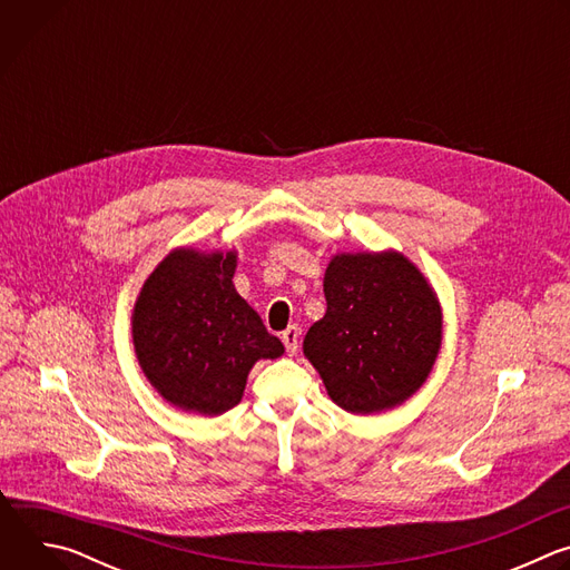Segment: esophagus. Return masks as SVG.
Segmentation results:
<instances>
[{
	"instance_id": "1",
	"label": "esophagus",
	"mask_w": 570,
	"mask_h": 570,
	"mask_svg": "<svg viewBox=\"0 0 570 570\" xmlns=\"http://www.w3.org/2000/svg\"><path fill=\"white\" fill-rule=\"evenodd\" d=\"M299 327L297 324H291V327L282 334V341H284V345H286V352H288V356H295L297 354V345H299Z\"/></svg>"
}]
</instances>
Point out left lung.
Returning <instances> with one entry per match:
<instances>
[{"label":"left lung","mask_w":570,"mask_h":570,"mask_svg":"<svg viewBox=\"0 0 570 570\" xmlns=\"http://www.w3.org/2000/svg\"><path fill=\"white\" fill-rule=\"evenodd\" d=\"M324 297L302 350L332 401L354 415L409 401L442 347V306L424 273L396 250L338 253Z\"/></svg>","instance_id":"left-lung-1"}]
</instances>
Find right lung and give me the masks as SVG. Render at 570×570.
<instances>
[{
	"instance_id": "right-lung-1",
	"label": "right lung",
	"mask_w": 570,
	"mask_h": 570,
	"mask_svg": "<svg viewBox=\"0 0 570 570\" xmlns=\"http://www.w3.org/2000/svg\"><path fill=\"white\" fill-rule=\"evenodd\" d=\"M236 250L176 248L144 282L132 345L157 394L185 413L216 417L240 401L253 365L284 345L234 288Z\"/></svg>"
}]
</instances>
